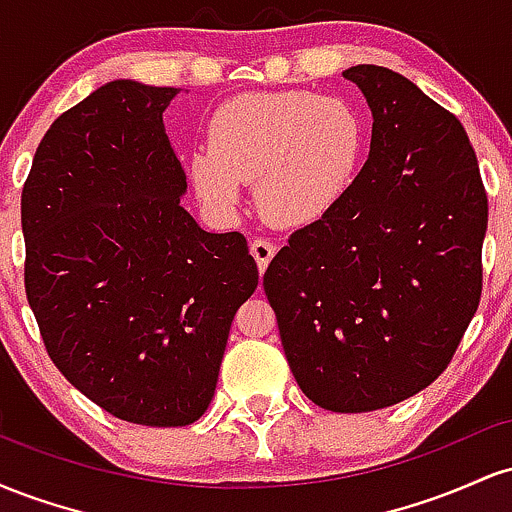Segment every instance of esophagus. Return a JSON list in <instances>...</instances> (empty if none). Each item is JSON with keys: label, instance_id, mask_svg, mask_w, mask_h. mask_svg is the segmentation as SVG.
<instances>
[{"label": "esophagus", "instance_id": "34e87169", "mask_svg": "<svg viewBox=\"0 0 512 512\" xmlns=\"http://www.w3.org/2000/svg\"><path fill=\"white\" fill-rule=\"evenodd\" d=\"M250 252H252V257H255V262H257V267H260V272L264 274L267 264L272 262V257L276 255V245L269 243L267 238H255L250 243Z\"/></svg>", "mask_w": 512, "mask_h": 512}]
</instances>
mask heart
Returning a JSON list of instances; mask_svg holds the SVG:
<instances>
[{
  "mask_svg": "<svg viewBox=\"0 0 512 512\" xmlns=\"http://www.w3.org/2000/svg\"><path fill=\"white\" fill-rule=\"evenodd\" d=\"M368 129L344 98L310 91H250L211 115L207 146L190 156L199 199L236 214L243 185L276 226H310L349 195L366 156Z\"/></svg>",
  "mask_w": 512,
  "mask_h": 512,
  "instance_id": "heart-1",
  "label": "heart"
}]
</instances>
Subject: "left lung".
Wrapping results in <instances>:
<instances>
[{
	"label": "left lung",
	"mask_w": 512,
	"mask_h": 512,
	"mask_svg": "<svg viewBox=\"0 0 512 512\" xmlns=\"http://www.w3.org/2000/svg\"><path fill=\"white\" fill-rule=\"evenodd\" d=\"M344 79L373 115L368 161L337 209L276 252L264 293L303 395L361 414L448 368L479 308L489 202L455 115L392 69Z\"/></svg>",
	"instance_id": "left-lung-1"
}]
</instances>
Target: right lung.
<instances>
[{
  "label": "right lung",
  "instance_id": "right-lung-1",
  "mask_svg": "<svg viewBox=\"0 0 512 512\" xmlns=\"http://www.w3.org/2000/svg\"><path fill=\"white\" fill-rule=\"evenodd\" d=\"M180 88L115 79L57 117L21 195L26 296L45 349L98 407L195 424L236 310L257 289L243 233H209L163 125Z\"/></svg>",
  "mask_w": 512,
  "mask_h": 512
}]
</instances>
